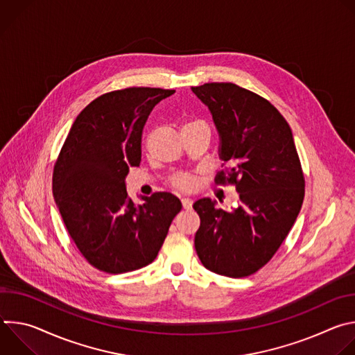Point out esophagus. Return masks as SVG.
<instances>
[{
	"instance_id": "34e87169",
	"label": "esophagus",
	"mask_w": 355,
	"mask_h": 355,
	"mask_svg": "<svg viewBox=\"0 0 355 355\" xmlns=\"http://www.w3.org/2000/svg\"><path fill=\"white\" fill-rule=\"evenodd\" d=\"M181 204H182V208H184V209H191V208H192V199H189V198H182V199H181Z\"/></svg>"
}]
</instances>
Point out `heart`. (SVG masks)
<instances>
[{"label": "heart", "mask_w": 355, "mask_h": 355, "mask_svg": "<svg viewBox=\"0 0 355 355\" xmlns=\"http://www.w3.org/2000/svg\"><path fill=\"white\" fill-rule=\"evenodd\" d=\"M196 128H205V129H209L207 122L204 119H199V118H191V119H187L182 125V132L185 130H191V129H196ZM170 185L174 188V189H178V191H192L196 188L198 185V177L195 174H191V173H177L174 175H171L170 178Z\"/></svg>", "instance_id": "obj_1"}]
</instances>
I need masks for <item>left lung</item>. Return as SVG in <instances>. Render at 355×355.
<instances>
[{"mask_svg": "<svg viewBox=\"0 0 355 355\" xmlns=\"http://www.w3.org/2000/svg\"><path fill=\"white\" fill-rule=\"evenodd\" d=\"M191 89L209 108L222 139L226 167L215 184L234 185L241 200L230 212L208 198L195 202V250L209 271L244 278L263 268L286 239L305 198V175L292 130L268 99L233 83Z\"/></svg>", "mask_w": 355, "mask_h": 355, "instance_id": "left-lung-1", "label": "left lung"}]
</instances>
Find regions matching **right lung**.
Instances as JSON below:
<instances>
[{
	"mask_svg": "<svg viewBox=\"0 0 355 355\" xmlns=\"http://www.w3.org/2000/svg\"><path fill=\"white\" fill-rule=\"evenodd\" d=\"M174 89L129 87L99 95L76 118L53 167L64 226L96 270L123 274L153 263L181 202L170 192L128 198L125 177L141 160V132Z\"/></svg>",
	"mask_w": 355,
	"mask_h": 355,
	"instance_id": "obj_1",
	"label": "right lung"
}]
</instances>
